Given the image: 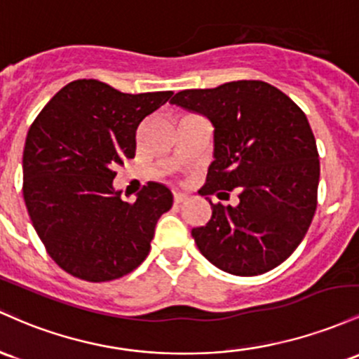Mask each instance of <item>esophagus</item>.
<instances>
[{
	"instance_id": "1",
	"label": "esophagus",
	"mask_w": 359,
	"mask_h": 359,
	"mask_svg": "<svg viewBox=\"0 0 359 359\" xmlns=\"http://www.w3.org/2000/svg\"><path fill=\"white\" fill-rule=\"evenodd\" d=\"M184 200H187V195H184V193L175 191V203H183Z\"/></svg>"
}]
</instances>
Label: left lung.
Listing matches in <instances>:
<instances>
[{"label": "left lung", "instance_id": "1", "mask_svg": "<svg viewBox=\"0 0 359 359\" xmlns=\"http://www.w3.org/2000/svg\"><path fill=\"white\" fill-rule=\"evenodd\" d=\"M172 104L207 116L213 163L201 195L239 203H212V217L191 231L200 252L236 276L263 275L299 248L317 208L319 152L297 103L264 81H231L212 90H184Z\"/></svg>", "mask_w": 359, "mask_h": 359}]
</instances>
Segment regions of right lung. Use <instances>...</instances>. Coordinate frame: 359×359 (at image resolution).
Wrapping results in <instances>:
<instances>
[{"label":"right lung","instance_id":"right-lung-1","mask_svg":"<svg viewBox=\"0 0 359 359\" xmlns=\"http://www.w3.org/2000/svg\"><path fill=\"white\" fill-rule=\"evenodd\" d=\"M171 95H128L78 79L55 93L30 126L23 198L49 256L69 275L111 281L147 257L172 193L151 181L134 203L123 201L114 190L115 168L134 158L137 127Z\"/></svg>","mask_w":359,"mask_h":359}]
</instances>
